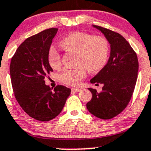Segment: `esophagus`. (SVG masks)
I'll use <instances>...</instances> for the list:
<instances>
[{
  "instance_id": "34e87169",
  "label": "esophagus",
  "mask_w": 151,
  "mask_h": 151,
  "mask_svg": "<svg viewBox=\"0 0 151 151\" xmlns=\"http://www.w3.org/2000/svg\"><path fill=\"white\" fill-rule=\"evenodd\" d=\"M81 90H82L81 88H74L71 89V91H72V92H74V93H77V92H80Z\"/></svg>"
}]
</instances>
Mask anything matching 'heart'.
I'll list each match as a JSON object with an SVG mask.
<instances>
[{
	"instance_id": "1",
	"label": "heart",
	"mask_w": 151,
	"mask_h": 151,
	"mask_svg": "<svg viewBox=\"0 0 151 151\" xmlns=\"http://www.w3.org/2000/svg\"><path fill=\"white\" fill-rule=\"evenodd\" d=\"M60 46L65 51L77 53L76 65L78 66L75 68H64L60 74V80L66 85H79L86 76L85 68L90 72H98L107 62L109 43L101 36H94L83 32H74L60 40ZM47 59L52 68H60L61 57L54 47L49 48Z\"/></svg>"
}]
</instances>
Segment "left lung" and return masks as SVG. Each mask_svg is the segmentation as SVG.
<instances>
[{
  "mask_svg": "<svg viewBox=\"0 0 151 151\" xmlns=\"http://www.w3.org/2000/svg\"><path fill=\"white\" fill-rule=\"evenodd\" d=\"M93 27L104 34L110 45V55L104 68L90 81L96 85L102 84V91L88 88L93 96L86 106L94 116L108 120L121 113L130 101L139 63L135 52L121 34L97 25Z\"/></svg>",
  "mask_w": 151,
  "mask_h": 151,
  "instance_id": "1",
  "label": "left lung"
}]
</instances>
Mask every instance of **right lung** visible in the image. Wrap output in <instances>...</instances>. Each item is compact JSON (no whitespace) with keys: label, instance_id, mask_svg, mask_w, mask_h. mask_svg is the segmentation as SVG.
I'll return each instance as SVG.
<instances>
[{"label":"right lung","instance_id":"obj_1","mask_svg":"<svg viewBox=\"0 0 151 151\" xmlns=\"http://www.w3.org/2000/svg\"><path fill=\"white\" fill-rule=\"evenodd\" d=\"M58 28H50L25 39L15 52L10 77L15 98L27 114L39 121H49L63 109L71 89L57 85L50 88L45 77L52 71L47 53Z\"/></svg>","mask_w":151,"mask_h":151}]
</instances>
